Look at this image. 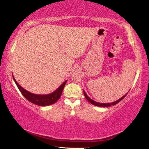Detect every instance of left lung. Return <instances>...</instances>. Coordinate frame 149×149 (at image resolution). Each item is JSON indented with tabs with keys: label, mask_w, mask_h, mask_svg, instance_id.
<instances>
[{
	"label": "left lung",
	"mask_w": 149,
	"mask_h": 149,
	"mask_svg": "<svg viewBox=\"0 0 149 149\" xmlns=\"http://www.w3.org/2000/svg\"><path fill=\"white\" fill-rule=\"evenodd\" d=\"M83 93H84L85 98H86V99L88 101V102H90L91 104H93V105H95V106H99V107H109L111 106L115 105V104H118L119 102H120V101H121L123 99V98H124L126 95H127V94L128 93V92H127V93L125 95H123L122 97L120 98V99L115 101V102H111V103H100V102H96V101H95V100H92L91 99H90V98L87 95V94L84 91V90H83Z\"/></svg>",
	"instance_id": "left-lung-1"
}]
</instances>
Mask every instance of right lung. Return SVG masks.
Segmentation results:
<instances>
[{
  "mask_svg": "<svg viewBox=\"0 0 149 149\" xmlns=\"http://www.w3.org/2000/svg\"><path fill=\"white\" fill-rule=\"evenodd\" d=\"M13 79L15 83L17 84L18 88L20 91L21 93L23 95V96L29 102L40 106H49L56 103L61 97L63 88H64L66 82H67V80L65 81L58 89L51 93L47 95H38L31 93L27 90H25L24 88H22L15 80L13 75Z\"/></svg>",
  "mask_w": 149,
  "mask_h": 149,
  "instance_id": "right-lung-1",
  "label": "right lung"
}]
</instances>
